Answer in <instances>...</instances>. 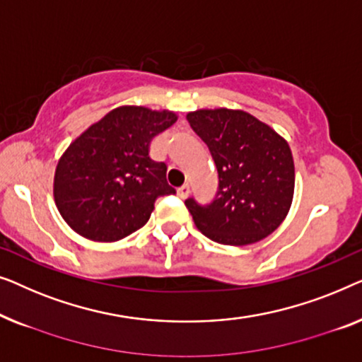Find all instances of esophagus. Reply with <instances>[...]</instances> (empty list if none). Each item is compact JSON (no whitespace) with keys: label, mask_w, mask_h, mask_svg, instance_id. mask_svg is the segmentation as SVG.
<instances>
[{"label":"esophagus","mask_w":362,"mask_h":362,"mask_svg":"<svg viewBox=\"0 0 362 362\" xmlns=\"http://www.w3.org/2000/svg\"><path fill=\"white\" fill-rule=\"evenodd\" d=\"M177 195H179L180 198H187L188 195H190V185H182L180 188H177Z\"/></svg>","instance_id":"esophagus-1"}]
</instances>
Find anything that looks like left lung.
Segmentation results:
<instances>
[{
    "label": "left lung",
    "mask_w": 362,
    "mask_h": 362,
    "mask_svg": "<svg viewBox=\"0 0 362 362\" xmlns=\"http://www.w3.org/2000/svg\"><path fill=\"white\" fill-rule=\"evenodd\" d=\"M187 119L218 170V190L210 203L185 200L198 230L226 246H246L276 231L293 197L295 169L287 142L244 111L200 110Z\"/></svg>",
    "instance_id": "obj_1"
}]
</instances>
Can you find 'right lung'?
Listing matches in <instances>:
<instances>
[{
	"label": "right lung",
	"instance_id": "right-lung-1",
	"mask_svg": "<svg viewBox=\"0 0 362 362\" xmlns=\"http://www.w3.org/2000/svg\"><path fill=\"white\" fill-rule=\"evenodd\" d=\"M177 116L142 106H121L70 144L54 177V198L74 231L113 243L149 221L159 197L174 195L167 165L149 157L152 137Z\"/></svg>",
	"mask_w": 362,
	"mask_h": 362
}]
</instances>
